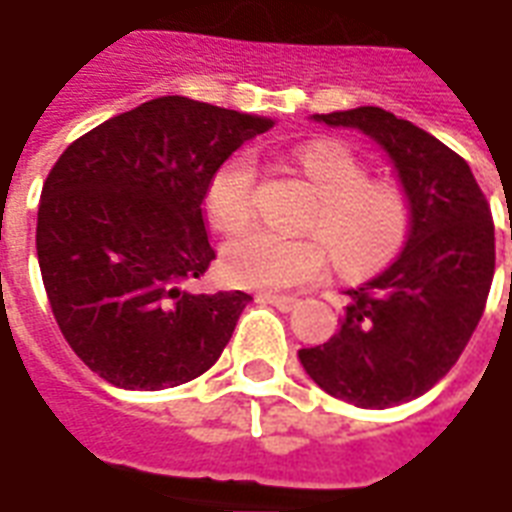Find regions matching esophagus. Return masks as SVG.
Listing matches in <instances>:
<instances>
[{
    "label": "esophagus",
    "instance_id": "1",
    "mask_svg": "<svg viewBox=\"0 0 512 512\" xmlns=\"http://www.w3.org/2000/svg\"><path fill=\"white\" fill-rule=\"evenodd\" d=\"M261 302H270L272 308H278V311L283 313L294 311V308L300 305L297 297H286V294H261Z\"/></svg>",
    "mask_w": 512,
    "mask_h": 512
}]
</instances>
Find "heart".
Returning <instances> with one entry per match:
<instances>
[{
    "instance_id": "heart-1",
    "label": "heart",
    "mask_w": 512,
    "mask_h": 512,
    "mask_svg": "<svg viewBox=\"0 0 512 512\" xmlns=\"http://www.w3.org/2000/svg\"><path fill=\"white\" fill-rule=\"evenodd\" d=\"M300 166L319 204L308 226L327 237L346 272H371L401 251L409 234V204L395 185L368 182V171L352 149L338 141H311L300 149ZM256 163L234 155L212 174L204 210L218 231H240L253 218ZM330 251L322 237H286L270 229H248L223 245L220 270L245 289H294L322 278Z\"/></svg>"
}]
</instances>
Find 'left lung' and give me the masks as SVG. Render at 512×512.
Returning a JSON list of instances; mask_svg holds the SVG:
<instances>
[{"mask_svg": "<svg viewBox=\"0 0 512 512\" xmlns=\"http://www.w3.org/2000/svg\"><path fill=\"white\" fill-rule=\"evenodd\" d=\"M374 138L409 204L393 264L346 289L341 327L300 349L305 374L333 398L387 409L428 393L461 357L494 281V220L475 174L439 138L379 106L313 114Z\"/></svg>", "mask_w": 512, "mask_h": 512, "instance_id": "obj_1", "label": "left lung"}]
</instances>
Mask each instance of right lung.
Segmentation results:
<instances>
[{"instance_id": "obj_1", "label": "right lung", "mask_w": 512, "mask_h": 512, "mask_svg": "<svg viewBox=\"0 0 512 512\" xmlns=\"http://www.w3.org/2000/svg\"><path fill=\"white\" fill-rule=\"evenodd\" d=\"M272 125L169 95L59 155L37 210V261L59 330L100 379L177 387L226 349L251 294L190 289L215 259L201 204L220 163Z\"/></svg>"}]
</instances>
